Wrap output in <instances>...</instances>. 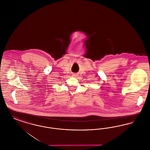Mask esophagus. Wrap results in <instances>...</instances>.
I'll list each match as a JSON object with an SVG mask.
<instances>
[{
  "label": "esophagus",
  "mask_w": 150,
  "mask_h": 150,
  "mask_svg": "<svg viewBox=\"0 0 150 150\" xmlns=\"http://www.w3.org/2000/svg\"><path fill=\"white\" fill-rule=\"evenodd\" d=\"M74 77H76V76H78V74H73V75H72Z\"/></svg>",
  "instance_id": "obj_1"
}]
</instances>
